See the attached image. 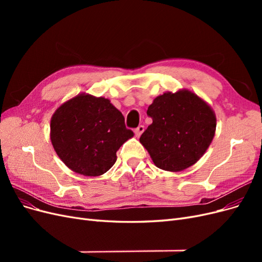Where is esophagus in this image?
<instances>
[{
    "instance_id": "esophagus-1",
    "label": "esophagus",
    "mask_w": 262,
    "mask_h": 262,
    "mask_svg": "<svg viewBox=\"0 0 262 262\" xmlns=\"http://www.w3.org/2000/svg\"><path fill=\"white\" fill-rule=\"evenodd\" d=\"M144 131V125H139L137 129H134V133H136L137 137H140L142 133Z\"/></svg>"
}]
</instances>
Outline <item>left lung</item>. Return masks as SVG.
Returning a JSON list of instances; mask_svg holds the SVG:
<instances>
[{
  "mask_svg": "<svg viewBox=\"0 0 262 262\" xmlns=\"http://www.w3.org/2000/svg\"><path fill=\"white\" fill-rule=\"evenodd\" d=\"M152 124L140 138L156 167L180 171L195 164L216 129L213 109L188 90L164 93L148 106Z\"/></svg>",
  "mask_w": 262,
  "mask_h": 262,
  "instance_id": "left-lung-1",
  "label": "left lung"
}]
</instances>
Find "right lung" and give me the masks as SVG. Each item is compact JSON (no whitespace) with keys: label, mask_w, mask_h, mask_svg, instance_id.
<instances>
[{"label":"right lung","mask_w":262,"mask_h":262,"mask_svg":"<svg viewBox=\"0 0 262 262\" xmlns=\"http://www.w3.org/2000/svg\"><path fill=\"white\" fill-rule=\"evenodd\" d=\"M132 137L110 100L90 94L66 101L51 118L54 150L71 170L84 176H100L112 168L117 150Z\"/></svg>","instance_id":"obj_1"}]
</instances>
